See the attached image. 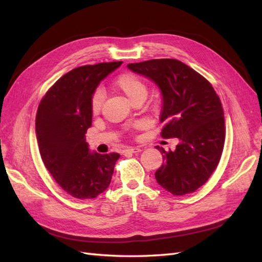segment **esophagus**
<instances>
[{
  "instance_id": "obj_1",
  "label": "esophagus",
  "mask_w": 262,
  "mask_h": 262,
  "mask_svg": "<svg viewBox=\"0 0 262 262\" xmlns=\"http://www.w3.org/2000/svg\"><path fill=\"white\" fill-rule=\"evenodd\" d=\"M124 152L125 153H140L141 152V148H138V147H128V148L125 149Z\"/></svg>"
}]
</instances>
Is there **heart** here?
Masks as SVG:
<instances>
[{"mask_svg": "<svg viewBox=\"0 0 262 262\" xmlns=\"http://www.w3.org/2000/svg\"><path fill=\"white\" fill-rule=\"evenodd\" d=\"M113 86L122 92L130 102H135L138 99H145L147 94V86L140 76L134 73H122L116 77ZM103 92L98 89L91 97V110L93 114H98L101 110L103 103Z\"/></svg>", "mask_w": 262, "mask_h": 262, "instance_id": "1", "label": "heart"}]
</instances>
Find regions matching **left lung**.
<instances>
[{"label": "left lung", "mask_w": 262, "mask_h": 262, "mask_svg": "<svg viewBox=\"0 0 262 262\" xmlns=\"http://www.w3.org/2000/svg\"><path fill=\"white\" fill-rule=\"evenodd\" d=\"M127 68L160 88L161 136L178 138L172 151L157 146L164 163L155 179L174 196L196 191L209 179L223 152L225 122L219 96L204 76L178 59H151Z\"/></svg>", "instance_id": "1"}]
</instances>
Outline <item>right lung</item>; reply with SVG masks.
Wrapping results in <instances>:
<instances>
[{
	"instance_id": "add662e5",
	"label": "right lung",
	"mask_w": 262,
	"mask_h": 262,
	"mask_svg": "<svg viewBox=\"0 0 262 262\" xmlns=\"http://www.w3.org/2000/svg\"><path fill=\"white\" fill-rule=\"evenodd\" d=\"M122 62L84 65L70 71L41 99L36 134L42 162L59 187L77 199L96 198L110 185L118 153L91 152L85 133L92 124L91 97Z\"/></svg>"
}]
</instances>
